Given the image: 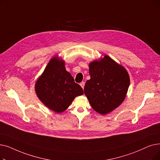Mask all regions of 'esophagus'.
I'll use <instances>...</instances> for the list:
<instances>
[{
  "label": "esophagus",
  "mask_w": 160,
  "mask_h": 160,
  "mask_svg": "<svg viewBox=\"0 0 160 160\" xmlns=\"http://www.w3.org/2000/svg\"><path fill=\"white\" fill-rule=\"evenodd\" d=\"M80 86L84 89V86H85V82H82L80 84Z\"/></svg>",
  "instance_id": "esophagus-1"
}]
</instances>
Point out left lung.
I'll list each match as a JSON object with an SVG mask.
<instances>
[{"label":"left lung","instance_id":"8db88e82","mask_svg":"<svg viewBox=\"0 0 160 160\" xmlns=\"http://www.w3.org/2000/svg\"><path fill=\"white\" fill-rule=\"evenodd\" d=\"M89 68L91 78L86 83L84 93L94 110L107 114L126 98L130 83L129 74L107 55L91 62Z\"/></svg>","mask_w":160,"mask_h":160}]
</instances>
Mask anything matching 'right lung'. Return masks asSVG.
Listing matches in <instances>:
<instances>
[{
	"label": "right lung",
	"instance_id": "add662e5",
	"mask_svg": "<svg viewBox=\"0 0 160 160\" xmlns=\"http://www.w3.org/2000/svg\"><path fill=\"white\" fill-rule=\"evenodd\" d=\"M34 87L42 102L57 113L63 112L76 97L84 93L81 86L66 71L65 61L57 56L49 61Z\"/></svg>",
	"mask_w": 160,
	"mask_h": 160
}]
</instances>
